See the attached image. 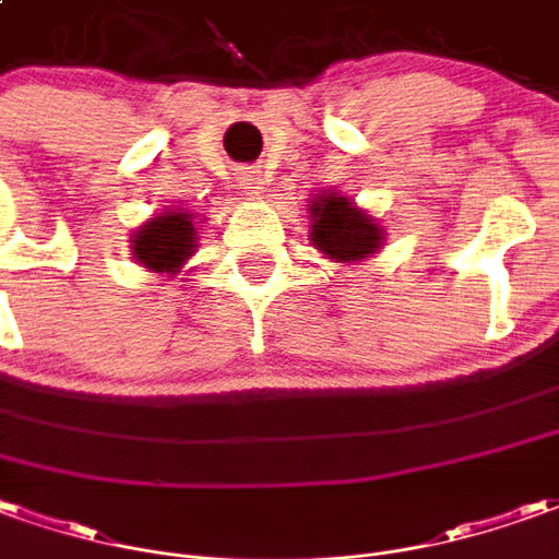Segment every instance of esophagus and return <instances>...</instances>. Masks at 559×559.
<instances>
[{
  "mask_svg": "<svg viewBox=\"0 0 559 559\" xmlns=\"http://www.w3.org/2000/svg\"><path fill=\"white\" fill-rule=\"evenodd\" d=\"M240 185L246 188V191L258 194V188H261V176H258V169H246V173L240 176Z\"/></svg>",
  "mask_w": 559,
  "mask_h": 559,
  "instance_id": "esophagus-1",
  "label": "esophagus"
}]
</instances>
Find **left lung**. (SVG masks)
I'll list each match as a JSON object with an SVG mask.
<instances>
[{
    "label": "left lung",
    "instance_id": "left-lung-1",
    "mask_svg": "<svg viewBox=\"0 0 559 559\" xmlns=\"http://www.w3.org/2000/svg\"><path fill=\"white\" fill-rule=\"evenodd\" d=\"M310 213H313L310 240L334 261H359V258L377 252L380 228L374 225V218L356 210L346 198L322 194Z\"/></svg>",
    "mask_w": 559,
    "mask_h": 559
}]
</instances>
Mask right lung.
Segmentation results:
<instances>
[{
	"mask_svg": "<svg viewBox=\"0 0 559 559\" xmlns=\"http://www.w3.org/2000/svg\"><path fill=\"white\" fill-rule=\"evenodd\" d=\"M191 252H194V225L185 213H160L133 234V255L157 273H173Z\"/></svg>",
	"mask_w": 559,
	"mask_h": 559,
	"instance_id": "obj_1",
	"label": "right lung"
}]
</instances>
